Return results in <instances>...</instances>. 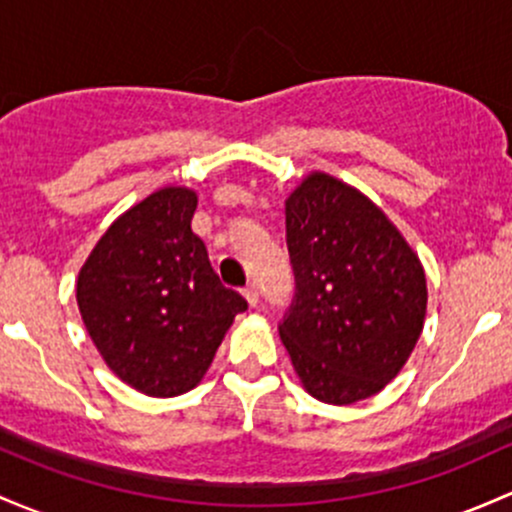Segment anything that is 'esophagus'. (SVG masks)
<instances>
[{
	"label": "esophagus",
	"mask_w": 512,
	"mask_h": 512,
	"mask_svg": "<svg viewBox=\"0 0 512 512\" xmlns=\"http://www.w3.org/2000/svg\"><path fill=\"white\" fill-rule=\"evenodd\" d=\"M242 294H245L247 304L250 306H255L257 301H260V289H257V284H247V287L242 289Z\"/></svg>",
	"instance_id": "34e87169"
}]
</instances>
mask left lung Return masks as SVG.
<instances>
[{
    "mask_svg": "<svg viewBox=\"0 0 512 512\" xmlns=\"http://www.w3.org/2000/svg\"><path fill=\"white\" fill-rule=\"evenodd\" d=\"M294 297L279 321L306 392L353 405L400 373L424 326L427 279L373 201L326 174L287 198Z\"/></svg>",
    "mask_w": 512,
    "mask_h": 512,
    "instance_id": "left-lung-1",
    "label": "left lung"
}]
</instances>
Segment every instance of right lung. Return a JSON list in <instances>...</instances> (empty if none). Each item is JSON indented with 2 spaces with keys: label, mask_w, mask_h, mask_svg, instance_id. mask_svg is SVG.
Listing matches in <instances>:
<instances>
[{
  "label": "right lung",
  "mask_w": 512,
  "mask_h": 512,
  "mask_svg": "<svg viewBox=\"0 0 512 512\" xmlns=\"http://www.w3.org/2000/svg\"><path fill=\"white\" fill-rule=\"evenodd\" d=\"M196 193L161 188L102 235L78 277V306L105 363L134 390L196 387L247 301L225 287L191 230Z\"/></svg>",
  "instance_id": "1"
}]
</instances>
